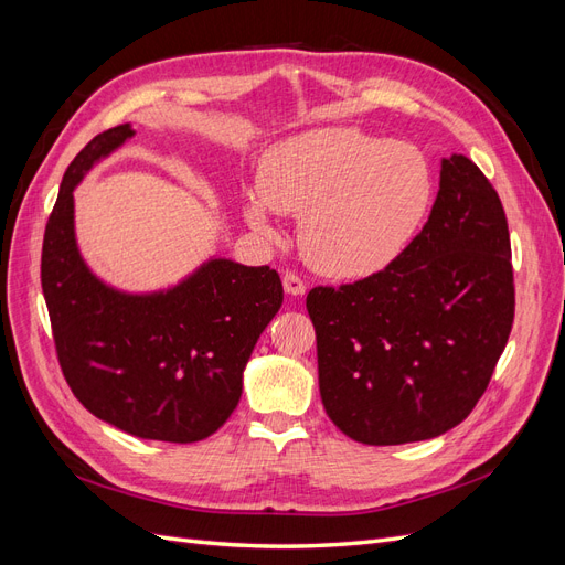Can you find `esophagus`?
I'll use <instances>...</instances> for the list:
<instances>
[{
  "instance_id": "obj_1",
  "label": "esophagus",
  "mask_w": 565,
  "mask_h": 565,
  "mask_svg": "<svg viewBox=\"0 0 565 565\" xmlns=\"http://www.w3.org/2000/svg\"><path fill=\"white\" fill-rule=\"evenodd\" d=\"M282 285H285V292H287V295L299 297V295L306 292V282L297 276V273H292V270L285 273V276H282Z\"/></svg>"
}]
</instances>
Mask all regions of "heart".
Segmentation results:
<instances>
[{"mask_svg": "<svg viewBox=\"0 0 565 565\" xmlns=\"http://www.w3.org/2000/svg\"><path fill=\"white\" fill-rule=\"evenodd\" d=\"M259 195L249 198L254 228L270 210L299 214V245L318 270L361 278L391 266L422 228L434 198L424 152L353 127L292 136L266 150Z\"/></svg>", "mask_w": 565, "mask_h": 565, "instance_id": "heart-1", "label": "heart"}]
</instances>
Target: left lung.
<instances>
[{
  "mask_svg": "<svg viewBox=\"0 0 565 565\" xmlns=\"http://www.w3.org/2000/svg\"><path fill=\"white\" fill-rule=\"evenodd\" d=\"M324 413L365 446L446 434L486 393L514 324L502 200L469 158L443 160L429 221L384 270L306 297Z\"/></svg>",
  "mask_w": 565,
  "mask_h": 565,
  "instance_id": "8db88e82",
  "label": "left lung"
}]
</instances>
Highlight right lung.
Segmentation results:
<instances>
[{
    "instance_id": "add662e5",
    "label": "right lung",
    "mask_w": 565,
    "mask_h": 565,
    "mask_svg": "<svg viewBox=\"0 0 565 565\" xmlns=\"http://www.w3.org/2000/svg\"><path fill=\"white\" fill-rule=\"evenodd\" d=\"M129 125L84 146L65 169L42 245V289L63 377L92 415L131 436L195 443L226 424L256 339L282 303L270 266L214 259L167 295L129 297L79 259L73 191L125 143Z\"/></svg>"
}]
</instances>
